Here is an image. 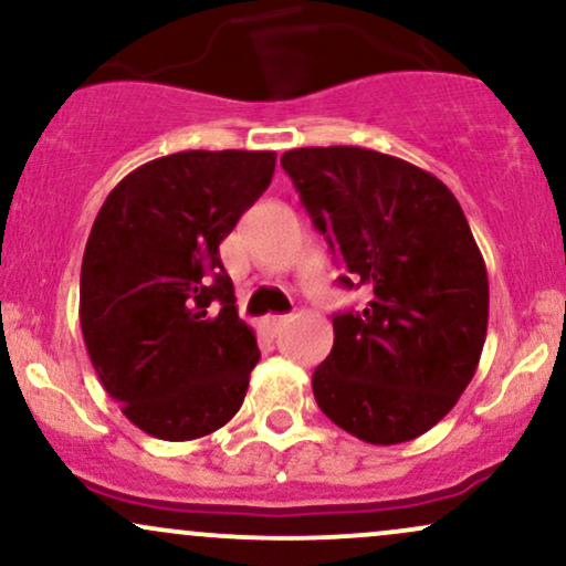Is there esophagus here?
Here are the masks:
<instances>
[{
  "mask_svg": "<svg viewBox=\"0 0 566 566\" xmlns=\"http://www.w3.org/2000/svg\"><path fill=\"white\" fill-rule=\"evenodd\" d=\"M290 322V316H284V314H274V316H265V319L261 322V329H263V333L265 335H269V337H274L276 333H279V329H282L284 327V324H287Z\"/></svg>",
  "mask_w": 566,
  "mask_h": 566,
  "instance_id": "34e87169",
  "label": "esophagus"
}]
</instances>
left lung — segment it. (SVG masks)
<instances>
[{"label":"left lung","mask_w":566,"mask_h":566,"mask_svg":"<svg viewBox=\"0 0 566 566\" xmlns=\"http://www.w3.org/2000/svg\"><path fill=\"white\" fill-rule=\"evenodd\" d=\"M284 172L365 311L335 314L314 369L322 412L367 444L418 439L479 367L490 282L458 199L437 175L359 146L292 148Z\"/></svg>","instance_id":"1"}]
</instances>
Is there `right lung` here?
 I'll return each mask as SVG.
<instances>
[{
  "mask_svg": "<svg viewBox=\"0 0 566 566\" xmlns=\"http://www.w3.org/2000/svg\"><path fill=\"white\" fill-rule=\"evenodd\" d=\"M274 167V151L170 154L122 178L97 212L80 279L84 346L148 437H207L242 407L261 350L218 247Z\"/></svg>",
  "mask_w": 566,
  "mask_h": 566,
  "instance_id": "right-lung-1",
  "label": "right lung"
}]
</instances>
